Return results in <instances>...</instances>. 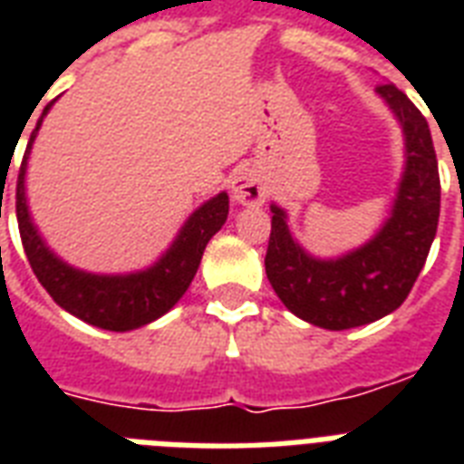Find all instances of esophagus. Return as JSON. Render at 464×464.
<instances>
[{
  "label": "esophagus",
  "mask_w": 464,
  "mask_h": 464,
  "mask_svg": "<svg viewBox=\"0 0 464 464\" xmlns=\"http://www.w3.org/2000/svg\"><path fill=\"white\" fill-rule=\"evenodd\" d=\"M231 195L243 207H260L267 199V189L253 170H240V173L233 175Z\"/></svg>",
  "instance_id": "34e87169"
}]
</instances>
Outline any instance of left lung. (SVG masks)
Returning a JSON list of instances; mask_svg holds the SVG:
<instances>
[{"label": "left lung", "mask_w": 464, "mask_h": 464, "mask_svg": "<svg viewBox=\"0 0 464 464\" xmlns=\"http://www.w3.org/2000/svg\"><path fill=\"white\" fill-rule=\"evenodd\" d=\"M375 93L402 127L404 170L390 217L373 238L339 257H315L294 238L286 211L269 207V284L294 315L324 330L361 327L400 308L439 228V160L429 122L392 83H381Z\"/></svg>", "instance_id": "left-lung-1"}]
</instances>
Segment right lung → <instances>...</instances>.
Here are the masks:
<instances>
[{
    "instance_id": "1",
    "label": "right lung",
    "mask_w": 464,
    "mask_h": 464,
    "mask_svg": "<svg viewBox=\"0 0 464 464\" xmlns=\"http://www.w3.org/2000/svg\"><path fill=\"white\" fill-rule=\"evenodd\" d=\"M53 103L45 105L38 125L33 130L16 180V218L25 257L54 304L83 323L111 332H130L144 327L159 320L160 315H166L188 291L199 269L204 247L211 236L221 231V226L226 224L228 195L218 192L202 207H197L182 224L166 253L147 269H137L127 275H96V272L72 267L40 236L38 226L33 224L28 197H25L28 156L43 125V118L50 112Z\"/></svg>"
}]
</instances>
